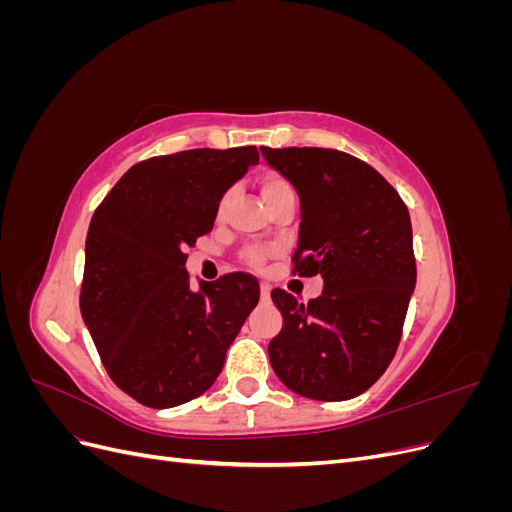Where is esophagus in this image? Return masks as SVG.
Masks as SVG:
<instances>
[{
    "label": "esophagus",
    "instance_id": "34e87169",
    "mask_svg": "<svg viewBox=\"0 0 512 512\" xmlns=\"http://www.w3.org/2000/svg\"><path fill=\"white\" fill-rule=\"evenodd\" d=\"M260 297H262V301H269V297H271V286L267 282L260 284Z\"/></svg>",
    "mask_w": 512,
    "mask_h": 512
}]
</instances>
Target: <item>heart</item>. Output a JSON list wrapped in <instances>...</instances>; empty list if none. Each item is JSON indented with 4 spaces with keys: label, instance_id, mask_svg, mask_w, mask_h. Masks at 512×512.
<instances>
[{
    "label": "heart",
    "instance_id": "b5f03b06",
    "mask_svg": "<svg viewBox=\"0 0 512 512\" xmlns=\"http://www.w3.org/2000/svg\"><path fill=\"white\" fill-rule=\"evenodd\" d=\"M260 185V192H262V198H265V203L273 209L277 205L282 203H288V200H297V192H294V185L288 177L280 175V173H265L260 177L258 181ZM235 188H228L220 203H218V211H215V215H218V220H224L228 209L232 207V203H235ZM265 250H260V247H247V250L243 252V260L250 262L252 267H260L262 260H265Z\"/></svg>",
    "mask_w": 512,
    "mask_h": 512
}]
</instances>
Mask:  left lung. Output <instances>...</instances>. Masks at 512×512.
Here are the masks:
<instances>
[{
	"label": "left lung",
	"instance_id": "left-lung-1",
	"mask_svg": "<svg viewBox=\"0 0 512 512\" xmlns=\"http://www.w3.org/2000/svg\"><path fill=\"white\" fill-rule=\"evenodd\" d=\"M301 198L292 275H322L307 303L271 290L282 331L271 367L297 395L342 401L367 391L397 352L416 282L412 224L404 200L376 168L322 147H262Z\"/></svg>",
	"mask_w": 512,
	"mask_h": 512
}]
</instances>
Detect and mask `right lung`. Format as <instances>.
I'll list each match as a JSON object with an SVG mask.
<instances>
[{
    "label": "right lung",
    "mask_w": 512,
    "mask_h": 512,
    "mask_svg": "<svg viewBox=\"0 0 512 512\" xmlns=\"http://www.w3.org/2000/svg\"><path fill=\"white\" fill-rule=\"evenodd\" d=\"M258 149H188L134 164L91 218L81 314L106 374L138 404L173 408L203 395L258 303L235 271L194 290L188 245L207 235L228 185Z\"/></svg>",
    "instance_id": "1"
}]
</instances>
